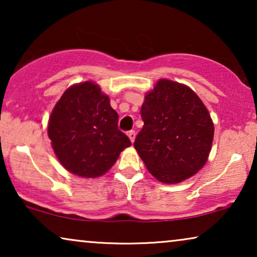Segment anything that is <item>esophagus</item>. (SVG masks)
<instances>
[{
	"mask_svg": "<svg viewBox=\"0 0 257 257\" xmlns=\"http://www.w3.org/2000/svg\"><path fill=\"white\" fill-rule=\"evenodd\" d=\"M127 136H128V138H130V140H131L132 143L135 142V139H136V132L135 131H130L127 133Z\"/></svg>",
	"mask_w": 257,
	"mask_h": 257,
	"instance_id": "esophagus-1",
	"label": "esophagus"
}]
</instances>
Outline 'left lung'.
Here are the masks:
<instances>
[{
  "label": "left lung",
  "instance_id": "left-lung-1",
  "mask_svg": "<svg viewBox=\"0 0 257 257\" xmlns=\"http://www.w3.org/2000/svg\"><path fill=\"white\" fill-rule=\"evenodd\" d=\"M144 126L135 149L154 178L178 184L201 170L208 159L214 124L207 107L184 84L160 79L140 110Z\"/></svg>",
  "mask_w": 257,
  "mask_h": 257
}]
</instances>
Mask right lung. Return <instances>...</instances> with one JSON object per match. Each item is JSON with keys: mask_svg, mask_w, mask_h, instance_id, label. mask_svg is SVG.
<instances>
[{"mask_svg": "<svg viewBox=\"0 0 257 257\" xmlns=\"http://www.w3.org/2000/svg\"><path fill=\"white\" fill-rule=\"evenodd\" d=\"M48 136L63 167L83 178L106 173L131 142L118 128L110 98L93 82L70 86L49 118Z\"/></svg>", "mask_w": 257, "mask_h": 257, "instance_id": "obj_1", "label": "right lung"}]
</instances>
